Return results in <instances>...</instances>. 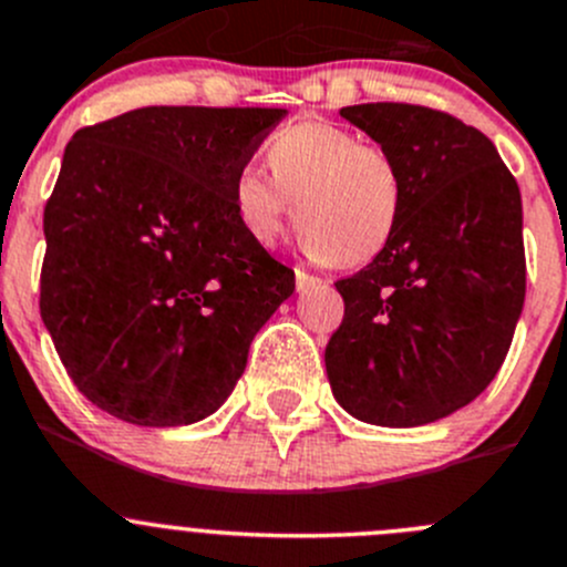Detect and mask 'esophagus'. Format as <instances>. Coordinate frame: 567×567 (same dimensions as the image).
Instances as JSON below:
<instances>
[{
	"label": "esophagus",
	"instance_id": "34e87169",
	"mask_svg": "<svg viewBox=\"0 0 567 567\" xmlns=\"http://www.w3.org/2000/svg\"><path fill=\"white\" fill-rule=\"evenodd\" d=\"M321 279L316 277V274H310V271H305V268H296V288L299 290H308V288H313V285H319Z\"/></svg>",
	"mask_w": 567,
	"mask_h": 567
}]
</instances>
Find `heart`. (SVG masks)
I'll use <instances>...</instances> for the list:
<instances>
[{"label": "heart", "instance_id": "1", "mask_svg": "<svg viewBox=\"0 0 567 567\" xmlns=\"http://www.w3.org/2000/svg\"><path fill=\"white\" fill-rule=\"evenodd\" d=\"M271 178L237 173L235 212L248 237L274 246L296 204L305 246L336 266H363L394 237L403 215L400 164L378 142L332 123H296L266 151Z\"/></svg>", "mask_w": 567, "mask_h": 567}]
</instances>
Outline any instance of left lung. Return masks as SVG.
<instances>
[{
  "label": "left lung",
  "instance_id": "obj_1",
  "mask_svg": "<svg viewBox=\"0 0 567 567\" xmlns=\"http://www.w3.org/2000/svg\"><path fill=\"white\" fill-rule=\"evenodd\" d=\"M343 120L391 151L405 182L389 246L336 288L324 349L332 394L385 427L442 420L492 383L526 299L515 176L473 125L414 103H363Z\"/></svg>",
  "mask_w": 567,
  "mask_h": 567
}]
</instances>
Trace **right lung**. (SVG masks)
I'll list each match as a JSON object with an SVG mask.
<instances>
[{
	"label": "right lung",
	"instance_id": "right-lung-1",
	"mask_svg": "<svg viewBox=\"0 0 567 567\" xmlns=\"http://www.w3.org/2000/svg\"><path fill=\"white\" fill-rule=\"evenodd\" d=\"M282 109L147 105L72 136L44 206L39 308L89 403L189 425L231 394L296 279L248 237L235 178Z\"/></svg>",
	"mask_w": 567,
	"mask_h": 567
}]
</instances>
